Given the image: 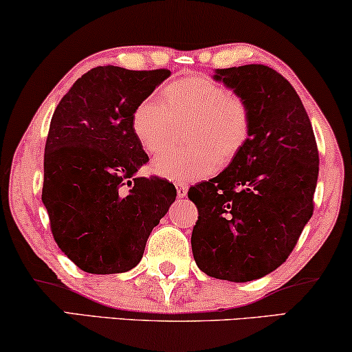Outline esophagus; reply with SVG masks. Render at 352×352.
Returning <instances> with one entry per match:
<instances>
[{
	"mask_svg": "<svg viewBox=\"0 0 352 352\" xmlns=\"http://www.w3.org/2000/svg\"><path fill=\"white\" fill-rule=\"evenodd\" d=\"M176 194L179 199H184V197L187 195V184H184V182H177L176 184Z\"/></svg>",
	"mask_w": 352,
	"mask_h": 352,
	"instance_id": "esophagus-1",
	"label": "esophagus"
}]
</instances>
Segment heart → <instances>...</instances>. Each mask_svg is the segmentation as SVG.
<instances>
[{
    "label": "heart",
    "mask_w": 352,
    "mask_h": 352,
    "mask_svg": "<svg viewBox=\"0 0 352 352\" xmlns=\"http://www.w3.org/2000/svg\"><path fill=\"white\" fill-rule=\"evenodd\" d=\"M186 123L187 146L158 157L152 170L171 181H192L210 176L218 163L226 165L247 142L252 112L242 96L208 76L192 75L163 88V100L146 98L133 112L131 126L144 151L158 155Z\"/></svg>",
    "instance_id": "b5f03b06"
}]
</instances>
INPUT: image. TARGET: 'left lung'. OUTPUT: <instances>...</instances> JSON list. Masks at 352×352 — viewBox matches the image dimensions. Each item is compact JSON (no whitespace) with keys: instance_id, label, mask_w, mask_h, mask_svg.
Returning <instances> with one entry per match:
<instances>
[{"instance_id":"left-lung-1","label":"left lung","mask_w":352,"mask_h":352,"mask_svg":"<svg viewBox=\"0 0 352 352\" xmlns=\"http://www.w3.org/2000/svg\"><path fill=\"white\" fill-rule=\"evenodd\" d=\"M214 78L247 100L252 128L223 173L187 192L199 210L192 253L206 276L248 282L285 263L311 219L319 151L300 96L271 67L218 69Z\"/></svg>"}]
</instances>
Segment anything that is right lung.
I'll return each instance as SVG.
<instances>
[{"instance_id":"right-lung-1","label":"right lung","mask_w":352,"mask_h":352,"mask_svg":"<svg viewBox=\"0 0 352 352\" xmlns=\"http://www.w3.org/2000/svg\"><path fill=\"white\" fill-rule=\"evenodd\" d=\"M166 69L104 65L74 83L51 118L41 200L56 243L81 271L126 272L176 199L165 177H136L148 162L131 120Z\"/></svg>"}]
</instances>
